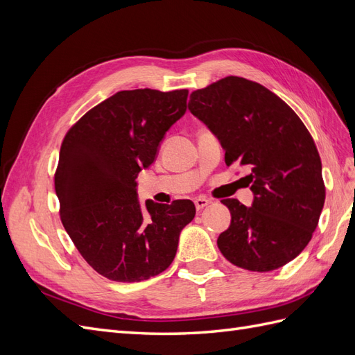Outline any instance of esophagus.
Here are the masks:
<instances>
[{
    "mask_svg": "<svg viewBox=\"0 0 355 355\" xmlns=\"http://www.w3.org/2000/svg\"><path fill=\"white\" fill-rule=\"evenodd\" d=\"M194 202H196V209L200 211V210H202L204 207H207L211 201L207 200V198H197Z\"/></svg>",
    "mask_w": 355,
    "mask_h": 355,
    "instance_id": "obj_1",
    "label": "esophagus"
}]
</instances>
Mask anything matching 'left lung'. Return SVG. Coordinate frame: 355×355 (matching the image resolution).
<instances>
[{
	"instance_id": "left-lung-1",
	"label": "left lung",
	"mask_w": 355,
	"mask_h": 355,
	"mask_svg": "<svg viewBox=\"0 0 355 355\" xmlns=\"http://www.w3.org/2000/svg\"><path fill=\"white\" fill-rule=\"evenodd\" d=\"M188 108L218 136L227 166L250 170L252 207L222 201L231 225L218 239L220 253L257 272L293 261L313 239L326 198L321 159L302 120L259 83L232 75L192 92Z\"/></svg>"
}]
</instances>
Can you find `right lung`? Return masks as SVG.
Wrapping results in <instances>:
<instances>
[{"instance_id":"1","label":"right lung","mask_w":355,"mask_h":355,"mask_svg":"<svg viewBox=\"0 0 355 355\" xmlns=\"http://www.w3.org/2000/svg\"><path fill=\"white\" fill-rule=\"evenodd\" d=\"M188 90H123L96 105L63 137L55 189L60 220L96 272L118 283L166 271L191 200L137 201L136 178L153 164L166 132L187 111Z\"/></svg>"}]
</instances>
